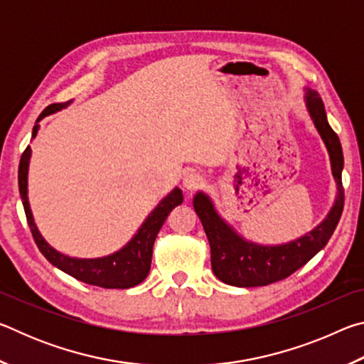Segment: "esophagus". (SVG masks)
<instances>
[{"instance_id":"esophagus-1","label":"esophagus","mask_w":364,"mask_h":364,"mask_svg":"<svg viewBox=\"0 0 364 364\" xmlns=\"http://www.w3.org/2000/svg\"><path fill=\"white\" fill-rule=\"evenodd\" d=\"M204 184V176L200 173H196V171H191V173H186L183 178V186L188 191H194L197 188H200Z\"/></svg>"}]
</instances>
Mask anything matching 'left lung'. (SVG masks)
I'll return each mask as SVG.
<instances>
[{"mask_svg":"<svg viewBox=\"0 0 364 364\" xmlns=\"http://www.w3.org/2000/svg\"><path fill=\"white\" fill-rule=\"evenodd\" d=\"M305 106L329 154L332 176L337 184L334 205L321 223L301 237L286 244L264 245L247 241L237 234L228 221L220 217L210 197L199 191L193 199L194 210L210 244L213 273L225 284L257 287L287 278L324 249L341 220L343 210V154L341 141L331 128L324 104L315 90L305 88Z\"/></svg>","mask_w":364,"mask_h":364,"instance_id":"left-lung-1","label":"left lung"}]
</instances>
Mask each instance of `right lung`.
<instances>
[{"label": "right lung", "mask_w": 364, "mask_h": 364, "mask_svg": "<svg viewBox=\"0 0 364 364\" xmlns=\"http://www.w3.org/2000/svg\"><path fill=\"white\" fill-rule=\"evenodd\" d=\"M70 104H51L40 114L32 132V138L36 136L40 130V120L45 117L51 115L58 110L67 107ZM30 157H32V149L30 146L23 151L19 164V193L23 204V210H26V217L28 221L30 231L33 234V239L43 255L46 257L49 263L54 267L63 269L64 273L70 274L86 284L100 286L104 289H128L133 286H138L139 282L146 279L151 269V260H152V247L154 241H156L157 232L162 228L164 221L167 220L168 213L173 210L176 205L183 202V191L180 188H175L173 191L164 197L159 202L157 207L147 215V218L139 226L136 234L128 241L120 250L114 252V254L106 257L97 258H77L60 254L59 250L51 247L45 237L41 236L38 228L35 225L32 210H30L28 204V165Z\"/></svg>", "instance_id": "1"}]
</instances>
